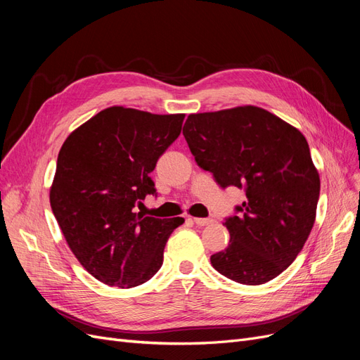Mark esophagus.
<instances>
[{
  "label": "esophagus",
  "mask_w": 360,
  "mask_h": 360,
  "mask_svg": "<svg viewBox=\"0 0 360 360\" xmlns=\"http://www.w3.org/2000/svg\"><path fill=\"white\" fill-rule=\"evenodd\" d=\"M193 222L198 226H205V225L213 224V219L212 217H193Z\"/></svg>",
  "instance_id": "esophagus-1"
}]
</instances>
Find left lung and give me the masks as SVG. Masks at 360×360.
Here are the masks:
<instances>
[{"label": "left lung", "mask_w": 360, "mask_h": 360, "mask_svg": "<svg viewBox=\"0 0 360 360\" xmlns=\"http://www.w3.org/2000/svg\"><path fill=\"white\" fill-rule=\"evenodd\" d=\"M184 139L198 167L246 200L226 217L228 246L210 257L228 279L259 285L284 271L315 222L320 176L296 127L258 106L191 114Z\"/></svg>", "instance_id": "8db88e82"}]
</instances>
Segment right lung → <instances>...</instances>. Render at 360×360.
I'll use <instances>...</instances> for the list:
<instances>
[{
	"label": "right lung",
	"mask_w": 360,
	"mask_h": 360,
	"mask_svg": "<svg viewBox=\"0 0 360 360\" xmlns=\"http://www.w3.org/2000/svg\"><path fill=\"white\" fill-rule=\"evenodd\" d=\"M183 120L111 106L64 141L49 192L52 213L73 255L106 285L132 288L153 278L171 233L184 222L135 213L156 195L150 172Z\"/></svg>",
	"instance_id": "right-lung-1"
}]
</instances>
